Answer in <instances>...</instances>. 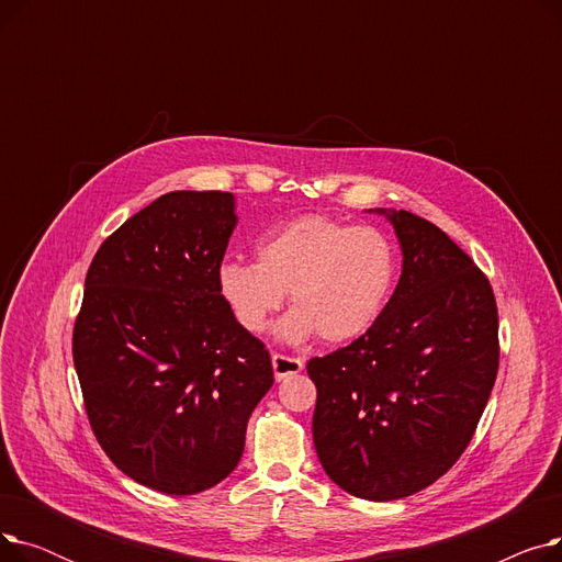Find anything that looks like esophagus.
<instances>
[{
	"label": "esophagus",
	"instance_id": "1",
	"mask_svg": "<svg viewBox=\"0 0 562 562\" xmlns=\"http://www.w3.org/2000/svg\"><path fill=\"white\" fill-rule=\"evenodd\" d=\"M273 362V373H276V380H284L289 375H296L305 369V362L301 358H289V356H280V352H276V356L271 358Z\"/></svg>",
	"mask_w": 562,
	"mask_h": 562
}]
</instances>
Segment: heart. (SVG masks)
Instances as JSON below:
<instances>
[{
  "mask_svg": "<svg viewBox=\"0 0 562 562\" xmlns=\"http://www.w3.org/2000/svg\"><path fill=\"white\" fill-rule=\"evenodd\" d=\"M396 273L398 252L385 232L312 214L263 234L257 261H223L218 291L252 335L269 326L289 291L293 310L278 323L282 341L303 344L318 333L344 344L375 326Z\"/></svg>",
  "mask_w": 562,
  "mask_h": 562,
  "instance_id": "1",
  "label": "heart"
}]
</instances>
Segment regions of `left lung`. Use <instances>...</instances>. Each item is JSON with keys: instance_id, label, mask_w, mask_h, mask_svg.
<instances>
[{"instance_id": "obj_1", "label": "left lung", "mask_w": 562, "mask_h": 562, "mask_svg": "<svg viewBox=\"0 0 562 562\" xmlns=\"http://www.w3.org/2000/svg\"><path fill=\"white\" fill-rule=\"evenodd\" d=\"M375 214L398 236L401 280L375 326L307 373L321 467L352 496L394 501L445 476L474 437L498 371V314L487 278L437 225Z\"/></svg>"}]
</instances>
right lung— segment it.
Returning <instances> with one entry per match:
<instances>
[{"label":"right lung","mask_w":562,"mask_h":562,"mask_svg":"<svg viewBox=\"0 0 562 562\" xmlns=\"http://www.w3.org/2000/svg\"><path fill=\"white\" fill-rule=\"evenodd\" d=\"M234 195L172 191L117 227L86 273L72 358L111 462L164 494H198L239 464L273 385L263 344L236 323L218 269Z\"/></svg>","instance_id":"add662e5"}]
</instances>
